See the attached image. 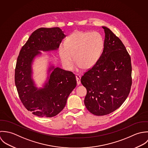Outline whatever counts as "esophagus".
<instances>
[{
    "label": "esophagus",
    "mask_w": 148,
    "mask_h": 148,
    "mask_svg": "<svg viewBox=\"0 0 148 148\" xmlns=\"http://www.w3.org/2000/svg\"><path fill=\"white\" fill-rule=\"evenodd\" d=\"M75 77H76V79H77V85H79L81 84V77L78 74H77Z\"/></svg>",
    "instance_id": "34e87169"
}]
</instances>
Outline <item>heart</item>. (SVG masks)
<instances>
[{"label": "heart", "mask_w": 148, "mask_h": 148, "mask_svg": "<svg viewBox=\"0 0 148 148\" xmlns=\"http://www.w3.org/2000/svg\"><path fill=\"white\" fill-rule=\"evenodd\" d=\"M103 47V38L99 32L77 31L66 39L65 45H60L59 57L67 69H72L75 58L77 69L88 70L97 63Z\"/></svg>", "instance_id": "obj_1"}]
</instances>
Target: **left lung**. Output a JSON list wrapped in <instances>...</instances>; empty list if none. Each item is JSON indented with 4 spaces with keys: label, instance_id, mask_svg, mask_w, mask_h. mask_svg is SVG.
I'll list each match as a JSON object with an SVG mask.
<instances>
[{
    "label": "left lung",
    "instance_id": "1",
    "mask_svg": "<svg viewBox=\"0 0 148 148\" xmlns=\"http://www.w3.org/2000/svg\"><path fill=\"white\" fill-rule=\"evenodd\" d=\"M104 47L97 63L81 79L87 90L84 103L95 116H104L119 108L127 98L132 85L131 59L121 40L102 26Z\"/></svg>",
    "mask_w": 148,
    "mask_h": 148
}]
</instances>
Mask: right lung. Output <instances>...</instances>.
I'll return each mask as SVG.
<instances>
[{
    "instance_id": "1",
    "label": "right lung",
    "mask_w": 148,
    "mask_h": 148,
    "mask_svg": "<svg viewBox=\"0 0 148 148\" xmlns=\"http://www.w3.org/2000/svg\"><path fill=\"white\" fill-rule=\"evenodd\" d=\"M66 36L59 27L40 28L34 31L22 47L15 71V82L25 107L40 117L57 116L64 108L67 98L76 87L75 75L56 67L48 60L47 78L42 87L38 88L33 78L34 62L43 52L58 50Z\"/></svg>"
}]
</instances>
